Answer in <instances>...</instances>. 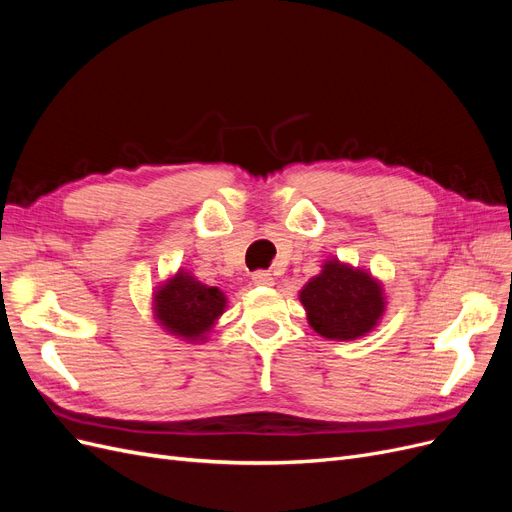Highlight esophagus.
Listing matches in <instances>:
<instances>
[{
    "instance_id": "esophagus-1",
    "label": "esophagus",
    "mask_w": 512,
    "mask_h": 512,
    "mask_svg": "<svg viewBox=\"0 0 512 512\" xmlns=\"http://www.w3.org/2000/svg\"><path fill=\"white\" fill-rule=\"evenodd\" d=\"M252 282L256 286H271L273 284V275L269 271H265V269H258V271L252 273Z\"/></svg>"
}]
</instances>
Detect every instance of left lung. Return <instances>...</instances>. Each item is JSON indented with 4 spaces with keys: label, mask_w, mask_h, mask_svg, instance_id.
<instances>
[{
    "label": "left lung",
    "mask_w": 512,
    "mask_h": 512,
    "mask_svg": "<svg viewBox=\"0 0 512 512\" xmlns=\"http://www.w3.org/2000/svg\"><path fill=\"white\" fill-rule=\"evenodd\" d=\"M312 329L327 339H354L374 329L382 316L380 286L363 271L327 262L301 290Z\"/></svg>",
    "instance_id": "obj_1"
}]
</instances>
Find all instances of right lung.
I'll return each instance as SVG.
<instances>
[{
  "mask_svg": "<svg viewBox=\"0 0 512 512\" xmlns=\"http://www.w3.org/2000/svg\"><path fill=\"white\" fill-rule=\"evenodd\" d=\"M222 290L205 286L179 273L156 294L158 318L170 333L198 339L211 329L213 320L224 312Z\"/></svg>",
  "mask_w": 512,
  "mask_h": 512,
  "instance_id": "right-lung-1",
  "label": "right lung"
}]
</instances>
